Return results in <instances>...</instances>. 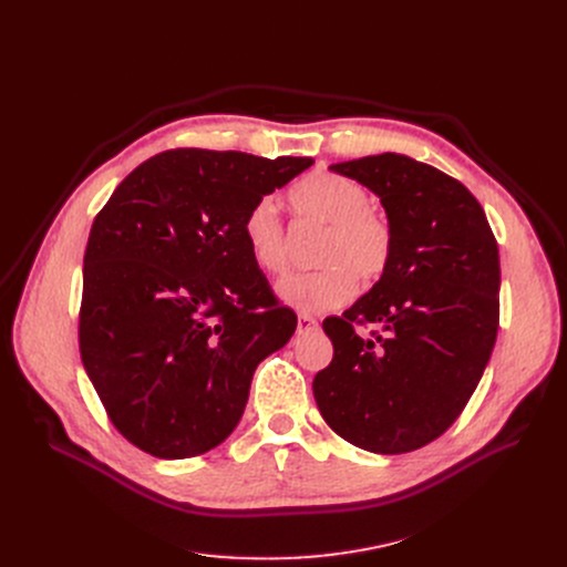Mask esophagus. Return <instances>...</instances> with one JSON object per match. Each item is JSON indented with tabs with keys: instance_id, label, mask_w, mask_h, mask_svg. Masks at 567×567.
<instances>
[{
	"instance_id": "esophagus-1",
	"label": "esophagus",
	"mask_w": 567,
	"mask_h": 567,
	"mask_svg": "<svg viewBox=\"0 0 567 567\" xmlns=\"http://www.w3.org/2000/svg\"><path fill=\"white\" fill-rule=\"evenodd\" d=\"M317 319L310 317V315H299V323H296V333L299 336H306V333H312L317 331Z\"/></svg>"
}]
</instances>
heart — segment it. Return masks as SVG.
Wrapping results in <instances>:
<instances>
[{
    "label": "heart",
    "instance_id": "obj_1",
    "mask_svg": "<svg viewBox=\"0 0 567 567\" xmlns=\"http://www.w3.org/2000/svg\"><path fill=\"white\" fill-rule=\"evenodd\" d=\"M301 218L326 229L317 264L321 271L291 276L278 285L280 299L301 312L338 310L363 285L379 282L395 257V231L389 218L370 206L368 190L347 176L317 172L289 193ZM250 259L268 276L287 271V236L278 204L264 197L244 218Z\"/></svg>",
    "mask_w": 567,
    "mask_h": 567
}]
</instances>
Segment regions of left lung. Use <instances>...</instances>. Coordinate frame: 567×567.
Instances as JSON below:
<instances>
[{"label":"left lung","instance_id":"obj_1","mask_svg":"<svg viewBox=\"0 0 567 567\" xmlns=\"http://www.w3.org/2000/svg\"><path fill=\"white\" fill-rule=\"evenodd\" d=\"M370 188L395 257L342 317L323 319L333 361L312 391L329 427L379 455L423 449L478 385L498 331V246L483 206L441 169L402 154L331 165ZM374 322L370 339L352 331Z\"/></svg>","mask_w":567,"mask_h":567}]
</instances>
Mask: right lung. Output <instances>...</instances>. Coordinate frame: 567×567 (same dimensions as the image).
Wrapping results in <instances>:
<instances>
[{"label":"right lung","instance_id":"right-lung-1","mask_svg":"<svg viewBox=\"0 0 567 567\" xmlns=\"http://www.w3.org/2000/svg\"><path fill=\"white\" fill-rule=\"evenodd\" d=\"M312 158L174 148L135 167L84 252L80 355L112 425L186 460L238 425L250 381L296 331L244 241V218Z\"/></svg>","mask_w":567,"mask_h":567}]
</instances>
